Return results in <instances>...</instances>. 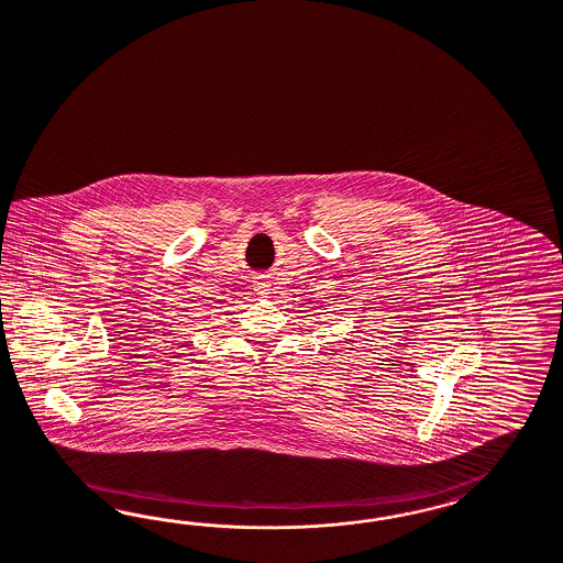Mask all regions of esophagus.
Segmentation results:
<instances>
[{"label":"esophagus","mask_w":563,"mask_h":563,"mask_svg":"<svg viewBox=\"0 0 563 563\" xmlns=\"http://www.w3.org/2000/svg\"><path fill=\"white\" fill-rule=\"evenodd\" d=\"M254 289H256L260 295H264V297H266V295L271 292V285H268V283H264V280H257Z\"/></svg>","instance_id":"1"}]
</instances>
